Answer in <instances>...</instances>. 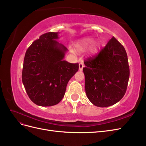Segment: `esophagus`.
<instances>
[{"instance_id":"obj_1","label":"esophagus","mask_w":146,"mask_h":146,"mask_svg":"<svg viewBox=\"0 0 146 146\" xmlns=\"http://www.w3.org/2000/svg\"><path fill=\"white\" fill-rule=\"evenodd\" d=\"M83 67H84V64H83V63H82V62L79 63V71H82Z\"/></svg>"}]
</instances>
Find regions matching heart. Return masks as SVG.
<instances>
[{"label":"heart","instance_id":"b5f03b06","mask_svg":"<svg viewBox=\"0 0 146 146\" xmlns=\"http://www.w3.org/2000/svg\"><path fill=\"white\" fill-rule=\"evenodd\" d=\"M93 39L90 37H86V38L82 39L78 41L74 45V47L78 51H84L86 50L92 44H93ZM101 47V44L100 42H94L93 45L89 50V53L90 54H95L98 52L99 50Z\"/></svg>","mask_w":146,"mask_h":146}]
</instances>
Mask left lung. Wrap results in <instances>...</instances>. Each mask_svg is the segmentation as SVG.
Listing matches in <instances>:
<instances>
[{
  "mask_svg": "<svg viewBox=\"0 0 146 146\" xmlns=\"http://www.w3.org/2000/svg\"><path fill=\"white\" fill-rule=\"evenodd\" d=\"M85 89L93 105L107 107L124 96L130 76L124 46L114 37L96 56L84 61Z\"/></svg>",
  "mask_w": 146,
  "mask_h": 146,
  "instance_id": "8db88e82",
  "label": "left lung"
}]
</instances>
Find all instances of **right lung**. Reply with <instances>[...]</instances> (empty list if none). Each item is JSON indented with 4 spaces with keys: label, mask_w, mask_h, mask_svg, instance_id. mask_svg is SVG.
Returning <instances> with one entry per match:
<instances>
[{
    "label": "right lung",
    "mask_w": 146,
    "mask_h": 146,
    "mask_svg": "<svg viewBox=\"0 0 146 146\" xmlns=\"http://www.w3.org/2000/svg\"><path fill=\"white\" fill-rule=\"evenodd\" d=\"M58 34L49 32L41 35L25 53L22 82L30 100L39 106L58 104L69 80L79 69L78 63L63 60L67 48L56 40Z\"/></svg>",
    "instance_id": "right-lung-1"
}]
</instances>
